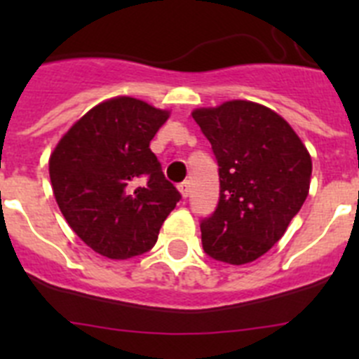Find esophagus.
<instances>
[{
	"label": "esophagus",
	"mask_w": 359,
	"mask_h": 359,
	"mask_svg": "<svg viewBox=\"0 0 359 359\" xmlns=\"http://www.w3.org/2000/svg\"><path fill=\"white\" fill-rule=\"evenodd\" d=\"M177 189H180V192H182L183 198H189L190 194V182H183L177 185Z\"/></svg>",
	"instance_id": "esophagus-1"
}]
</instances>
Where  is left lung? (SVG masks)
<instances>
[{"label":"left lung","instance_id":"left-lung-1","mask_svg":"<svg viewBox=\"0 0 359 359\" xmlns=\"http://www.w3.org/2000/svg\"><path fill=\"white\" fill-rule=\"evenodd\" d=\"M219 165V201L201 219L203 250L226 264L264 255L309 192L311 156L286 120L261 104L231 100L192 113Z\"/></svg>","mask_w":359,"mask_h":359}]
</instances>
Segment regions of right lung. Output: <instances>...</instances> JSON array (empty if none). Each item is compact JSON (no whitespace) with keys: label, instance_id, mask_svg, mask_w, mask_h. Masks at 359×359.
Masks as SVG:
<instances>
[{"label":"right lung","instance_id":"1","mask_svg":"<svg viewBox=\"0 0 359 359\" xmlns=\"http://www.w3.org/2000/svg\"><path fill=\"white\" fill-rule=\"evenodd\" d=\"M169 118L131 97L79 120L50 156L53 196L72 230L107 259L142 255L182 199L149 144Z\"/></svg>","mask_w":359,"mask_h":359}]
</instances>
